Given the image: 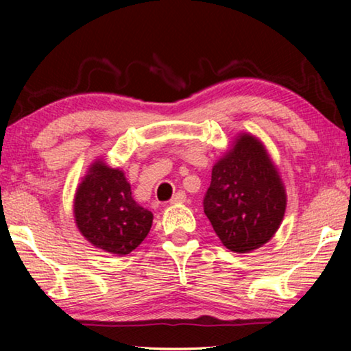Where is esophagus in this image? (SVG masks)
<instances>
[{"instance_id": "1", "label": "esophagus", "mask_w": 351, "mask_h": 351, "mask_svg": "<svg viewBox=\"0 0 351 351\" xmlns=\"http://www.w3.org/2000/svg\"><path fill=\"white\" fill-rule=\"evenodd\" d=\"M186 193L182 192V190H180V192H176L173 197H171V199H170V203L171 204H181V203H186Z\"/></svg>"}]
</instances>
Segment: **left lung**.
<instances>
[{"label":"left lung","instance_id":"left-lung-1","mask_svg":"<svg viewBox=\"0 0 351 351\" xmlns=\"http://www.w3.org/2000/svg\"><path fill=\"white\" fill-rule=\"evenodd\" d=\"M203 207L230 251L249 252L271 240L283 219L287 195L257 139L240 136L232 150L213 165Z\"/></svg>","mask_w":351,"mask_h":351}]
</instances>
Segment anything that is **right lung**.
Listing matches in <instances>:
<instances>
[{"label":"right lung","instance_id":"add662e5","mask_svg":"<svg viewBox=\"0 0 351 351\" xmlns=\"http://www.w3.org/2000/svg\"><path fill=\"white\" fill-rule=\"evenodd\" d=\"M74 217L82 235L96 247L117 255L134 251L150 232L153 213L132 197L122 170L93 164L77 189Z\"/></svg>","mask_w":351,"mask_h":351}]
</instances>
